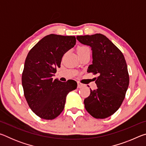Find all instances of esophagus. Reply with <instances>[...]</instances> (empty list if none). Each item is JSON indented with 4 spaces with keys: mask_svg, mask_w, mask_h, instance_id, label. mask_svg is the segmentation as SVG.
Here are the masks:
<instances>
[{
    "mask_svg": "<svg viewBox=\"0 0 146 146\" xmlns=\"http://www.w3.org/2000/svg\"><path fill=\"white\" fill-rule=\"evenodd\" d=\"M84 86V84H82V83H80V82H77V87L78 88H82Z\"/></svg>",
    "mask_w": 146,
    "mask_h": 146,
    "instance_id": "esophagus-1",
    "label": "esophagus"
}]
</instances>
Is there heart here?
Here are the masks:
<instances>
[{
    "mask_svg": "<svg viewBox=\"0 0 146 146\" xmlns=\"http://www.w3.org/2000/svg\"><path fill=\"white\" fill-rule=\"evenodd\" d=\"M88 50H90V48H89L88 47L85 46H78L77 48H76V52H77V54L84 53L86 51H88Z\"/></svg>",
    "mask_w": 146,
    "mask_h": 146,
    "instance_id": "obj_1",
    "label": "heart"
}]
</instances>
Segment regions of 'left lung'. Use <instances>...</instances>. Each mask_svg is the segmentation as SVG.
Segmentation results:
<instances>
[{
    "label": "left lung",
    "instance_id": "8db88e82",
    "mask_svg": "<svg viewBox=\"0 0 146 146\" xmlns=\"http://www.w3.org/2000/svg\"><path fill=\"white\" fill-rule=\"evenodd\" d=\"M80 43L91 47L93 64L88 73L97 74L96 90L84 101L85 108L95 118H106L117 111L124 99L129 76L124 56L121 51L102 34L77 36Z\"/></svg>",
    "mask_w": 146,
    "mask_h": 146
}]
</instances>
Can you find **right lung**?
I'll list each match as a JSON object with an SVG mask.
<instances>
[{
	"instance_id": "obj_1",
	"label": "right lung",
	"mask_w": 146,
	"mask_h": 146,
	"mask_svg": "<svg viewBox=\"0 0 146 146\" xmlns=\"http://www.w3.org/2000/svg\"><path fill=\"white\" fill-rule=\"evenodd\" d=\"M75 44L74 36L50 34L38 41L26 56L22 75L24 97L41 118L57 117L64 110L66 96L77 87L73 80L62 82L52 78L60 67L63 55Z\"/></svg>"
}]
</instances>
